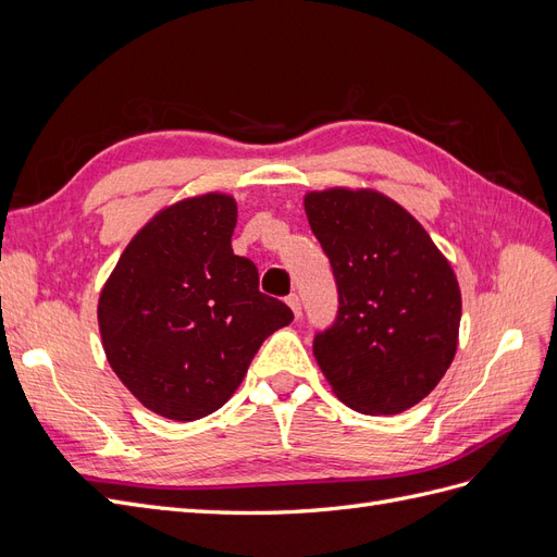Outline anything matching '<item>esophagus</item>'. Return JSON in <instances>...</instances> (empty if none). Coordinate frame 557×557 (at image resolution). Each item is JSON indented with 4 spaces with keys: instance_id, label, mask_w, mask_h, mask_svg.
Segmentation results:
<instances>
[{
    "instance_id": "obj_1",
    "label": "esophagus",
    "mask_w": 557,
    "mask_h": 557,
    "mask_svg": "<svg viewBox=\"0 0 557 557\" xmlns=\"http://www.w3.org/2000/svg\"><path fill=\"white\" fill-rule=\"evenodd\" d=\"M285 301H288V307L293 309L295 318H299V315H301V301H299V295H288V297H285Z\"/></svg>"
}]
</instances>
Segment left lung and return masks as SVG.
Returning <instances> with one entry per match:
<instances>
[{
    "instance_id": "1",
    "label": "left lung",
    "mask_w": 557,
    "mask_h": 557,
    "mask_svg": "<svg viewBox=\"0 0 557 557\" xmlns=\"http://www.w3.org/2000/svg\"><path fill=\"white\" fill-rule=\"evenodd\" d=\"M311 232L339 293L313 356L334 395L360 413L411 409L442 381L458 348V278L430 234L374 190L309 193Z\"/></svg>"
}]
</instances>
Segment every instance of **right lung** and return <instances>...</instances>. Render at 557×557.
<instances>
[{"label": "right lung", "mask_w": 557, "mask_h": 557, "mask_svg": "<svg viewBox=\"0 0 557 557\" xmlns=\"http://www.w3.org/2000/svg\"><path fill=\"white\" fill-rule=\"evenodd\" d=\"M237 201L209 193L146 223L99 295L97 320L115 376L170 420L218 411L269 334L293 311L258 290V267L234 256Z\"/></svg>", "instance_id": "1"}]
</instances>
